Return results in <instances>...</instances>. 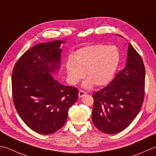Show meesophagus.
Listing matches in <instances>:
<instances>
[{
    "label": "esophagus",
    "mask_w": 156,
    "mask_h": 156,
    "mask_svg": "<svg viewBox=\"0 0 156 156\" xmlns=\"http://www.w3.org/2000/svg\"><path fill=\"white\" fill-rule=\"evenodd\" d=\"M85 94H86V92L82 90H80L78 93V97L80 98V97H82L84 95H85Z\"/></svg>",
    "instance_id": "1"
}]
</instances>
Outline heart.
Instances as JSON below:
<instances>
[{
  "mask_svg": "<svg viewBox=\"0 0 156 156\" xmlns=\"http://www.w3.org/2000/svg\"><path fill=\"white\" fill-rule=\"evenodd\" d=\"M73 60L66 65L68 79L72 84L78 83L86 76L84 88L105 86L112 80L120 61V53L115 46L95 44L76 51Z\"/></svg>",
  "mask_w": 156,
  "mask_h": 156,
  "instance_id": "b5f03b06",
  "label": "heart"
}]
</instances>
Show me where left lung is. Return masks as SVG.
I'll list each match as a JSON object with an SVG mask.
<instances>
[{"label":"left lung","mask_w":156,"mask_h":156,"mask_svg":"<svg viewBox=\"0 0 156 156\" xmlns=\"http://www.w3.org/2000/svg\"><path fill=\"white\" fill-rule=\"evenodd\" d=\"M145 74L142 58L129 43L125 68L108 86L93 94L92 120L100 131L115 134L132 123L144 100Z\"/></svg>","instance_id":"left-lung-1"}]
</instances>
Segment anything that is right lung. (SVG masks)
<instances>
[{
	"label": "right lung",
	"mask_w": 156,
	"mask_h": 156,
	"mask_svg": "<svg viewBox=\"0 0 156 156\" xmlns=\"http://www.w3.org/2000/svg\"><path fill=\"white\" fill-rule=\"evenodd\" d=\"M62 42L35 45L20 57L12 73L15 108L30 129L42 135L63 126L78 97L76 87L61 84L51 76L59 68Z\"/></svg>",
	"instance_id": "obj_1"
}]
</instances>
